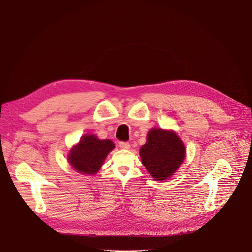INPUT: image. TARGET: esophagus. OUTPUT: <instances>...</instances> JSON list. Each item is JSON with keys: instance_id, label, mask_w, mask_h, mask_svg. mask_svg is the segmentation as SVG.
Instances as JSON below:
<instances>
[{"instance_id": "1", "label": "esophagus", "mask_w": 252, "mask_h": 252, "mask_svg": "<svg viewBox=\"0 0 252 252\" xmlns=\"http://www.w3.org/2000/svg\"><path fill=\"white\" fill-rule=\"evenodd\" d=\"M119 146H120V148L123 149V150H128V149L130 148V145H129V143H128L127 141H120Z\"/></svg>"}]
</instances>
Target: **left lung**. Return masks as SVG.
<instances>
[{"instance_id": "8db88e82", "label": "left lung", "mask_w": 252, "mask_h": 252, "mask_svg": "<svg viewBox=\"0 0 252 252\" xmlns=\"http://www.w3.org/2000/svg\"><path fill=\"white\" fill-rule=\"evenodd\" d=\"M142 164L156 181H165L186 158V147L173 130L152 128L139 150Z\"/></svg>"}]
</instances>
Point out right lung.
Returning <instances> with one entry per match:
<instances>
[{
  "mask_svg": "<svg viewBox=\"0 0 252 252\" xmlns=\"http://www.w3.org/2000/svg\"><path fill=\"white\" fill-rule=\"evenodd\" d=\"M114 149L115 143L111 139H98L94 134H85L69 151L67 160L80 173L95 174Z\"/></svg>",
  "mask_w": 252,
  "mask_h": 252,
  "instance_id": "1",
  "label": "right lung"
}]
</instances>
